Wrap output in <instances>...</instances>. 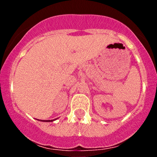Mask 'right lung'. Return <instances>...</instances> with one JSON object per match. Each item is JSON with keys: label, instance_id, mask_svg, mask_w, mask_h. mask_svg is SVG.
I'll return each mask as SVG.
<instances>
[{"label": "right lung", "instance_id": "right-lung-1", "mask_svg": "<svg viewBox=\"0 0 157 157\" xmlns=\"http://www.w3.org/2000/svg\"><path fill=\"white\" fill-rule=\"evenodd\" d=\"M57 118H55V119H53V120H39V119H37L39 120V121H45V122H49V121H55V120H56Z\"/></svg>", "mask_w": 157, "mask_h": 157}]
</instances>
